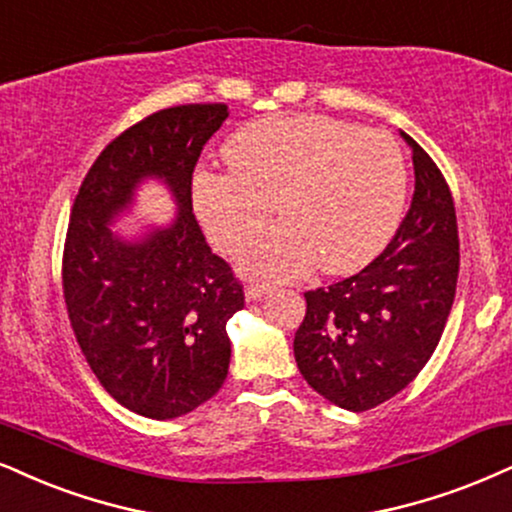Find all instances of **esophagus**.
<instances>
[{"instance_id": "1", "label": "esophagus", "mask_w": 512, "mask_h": 512, "mask_svg": "<svg viewBox=\"0 0 512 512\" xmlns=\"http://www.w3.org/2000/svg\"><path fill=\"white\" fill-rule=\"evenodd\" d=\"M270 285H249L246 287V301H258L261 299V296H266V294H270Z\"/></svg>"}]
</instances>
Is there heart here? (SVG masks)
<instances>
[{
    "label": "heart",
    "mask_w": 512,
    "mask_h": 512,
    "mask_svg": "<svg viewBox=\"0 0 512 512\" xmlns=\"http://www.w3.org/2000/svg\"><path fill=\"white\" fill-rule=\"evenodd\" d=\"M230 173L199 170L194 211L208 239L237 254L275 213L282 223L242 256L254 277L292 280L318 263L342 275L368 266L401 223L408 168L384 130L327 116H273L244 125L225 147Z\"/></svg>",
    "instance_id": "1"
}]
</instances>
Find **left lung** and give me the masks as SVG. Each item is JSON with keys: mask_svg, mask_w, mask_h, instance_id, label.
I'll list each match as a JSON object with an SVG mask.
<instances>
[{"mask_svg": "<svg viewBox=\"0 0 512 512\" xmlns=\"http://www.w3.org/2000/svg\"><path fill=\"white\" fill-rule=\"evenodd\" d=\"M415 192L387 249L361 273L306 292L294 337L304 380L334 406L370 410L406 389L437 349L456 296L460 249L451 189L413 137Z\"/></svg>", "mask_w": 512, "mask_h": 512, "instance_id": "1", "label": "left lung"}]
</instances>
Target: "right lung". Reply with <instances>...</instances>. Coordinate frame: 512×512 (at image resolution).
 Listing matches in <instances>:
<instances>
[{"label":"right lung","instance_id":"right-lung-1","mask_svg":"<svg viewBox=\"0 0 512 512\" xmlns=\"http://www.w3.org/2000/svg\"><path fill=\"white\" fill-rule=\"evenodd\" d=\"M227 116L225 104L151 113L106 144L71 208L61 277L75 339L113 399L151 420L201 406L230 368L225 325L244 308V287L192 213L194 166ZM144 177L167 182L179 216L125 243L108 225Z\"/></svg>","mask_w":512,"mask_h":512}]
</instances>
